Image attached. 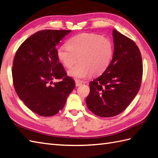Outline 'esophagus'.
Wrapping results in <instances>:
<instances>
[{"label":"esophagus","mask_w":158,"mask_h":158,"mask_svg":"<svg viewBox=\"0 0 158 158\" xmlns=\"http://www.w3.org/2000/svg\"><path fill=\"white\" fill-rule=\"evenodd\" d=\"M82 84V81L80 80H76L75 81V85L76 86H80Z\"/></svg>","instance_id":"1"}]
</instances>
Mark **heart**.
<instances>
[{
  "instance_id": "1",
  "label": "heart",
  "mask_w": 158,
  "mask_h": 158,
  "mask_svg": "<svg viewBox=\"0 0 158 158\" xmlns=\"http://www.w3.org/2000/svg\"><path fill=\"white\" fill-rule=\"evenodd\" d=\"M57 50V57L65 67L71 68L79 58V63L68 71L75 79H85L103 73L110 64L114 45L111 40L96 34H81Z\"/></svg>"
}]
</instances>
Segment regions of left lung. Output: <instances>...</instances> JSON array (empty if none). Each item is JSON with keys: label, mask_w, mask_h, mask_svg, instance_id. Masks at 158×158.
<instances>
[{"label": "left lung", "mask_w": 158, "mask_h": 158, "mask_svg": "<svg viewBox=\"0 0 158 158\" xmlns=\"http://www.w3.org/2000/svg\"><path fill=\"white\" fill-rule=\"evenodd\" d=\"M112 35V60L103 74L89 83L86 98L88 109L100 117L123 112L137 94L143 76L141 54L136 44L115 29Z\"/></svg>", "instance_id": "8db88e82"}]
</instances>
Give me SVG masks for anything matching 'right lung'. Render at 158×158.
Masks as SVG:
<instances>
[{
	"label": "right lung",
	"instance_id": "1",
	"mask_svg": "<svg viewBox=\"0 0 158 158\" xmlns=\"http://www.w3.org/2000/svg\"><path fill=\"white\" fill-rule=\"evenodd\" d=\"M71 31H39L25 40L15 55V89L25 105L40 116L56 114L75 87L57 57V45ZM55 79L62 80L53 83Z\"/></svg>",
	"mask_w": 158,
	"mask_h": 158
}]
</instances>
